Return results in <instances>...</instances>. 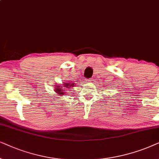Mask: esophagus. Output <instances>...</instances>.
Masks as SVG:
<instances>
[{"label": "esophagus", "mask_w": 159, "mask_h": 159, "mask_svg": "<svg viewBox=\"0 0 159 159\" xmlns=\"http://www.w3.org/2000/svg\"><path fill=\"white\" fill-rule=\"evenodd\" d=\"M85 83H89V82H91V81H92V78H90V79H85Z\"/></svg>", "instance_id": "obj_1"}]
</instances>
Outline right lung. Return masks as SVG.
<instances>
[{"label": "right lung", "instance_id": "add662e5", "mask_svg": "<svg viewBox=\"0 0 159 159\" xmlns=\"http://www.w3.org/2000/svg\"><path fill=\"white\" fill-rule=\"evenodd\" d=\"M74 86H75V85H74V83H71V82H68V83L63 82L62 85H60V84H58V85H57L56 86H55L54 92H56V93L58 95H63L65 94V89H69L70 87H73Z\"/></svg>", "mask_w": 159, "mask_h": 159}]
</instances>
